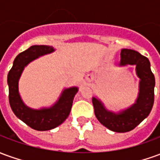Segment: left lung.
I'll return each mask as SVG.
<instances>
[{
	"mask_svg": "<svg viewBox=\"0 0 160 160\" xmlns=\"http://www.w3.org/2000/svg\"><path fill=\"white\" fill-rule=\"evenodd\" d=\"M135 65L136 75L140 79L139 93L134 104L124 110L114 112L105 108L97 97L92 98L96 118L110 130L124 133L134 129L148 117L154 102L155 78L152 73L150 62L146 56L133 49L121 50L119 66Z\"/></svg>",
	"mask_w": 160,
	"mask_h": 160,
	"instance_id": "8db88e82",
	"label": "left lung"
}]
</instances>
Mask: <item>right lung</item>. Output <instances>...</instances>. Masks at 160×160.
<instances>
[{
	"label": "right lung",
	"instance_id": "right-lung-1",
	"mask_svg": "<svg viewBox=\"0 0 160 160\" xmlns=\"http://www.w3.org/2000/svg\"><path fill=\"white\" fill-rule=\"evenodd\" d=\"M55 50L53 46H31L16 56L12 68L8 74L9 104L12 111L19 119L32 128L38 131L53 129L66 120L71 111L73 98L79 90L77 87L65 88L58 100L50 107L36 110L28 107L23 102L19 92V80L25 68L40 56L50 54Z\"/></svg>",
	"mask_w": 160,
	"mask_h": 160
}]
</instances>
